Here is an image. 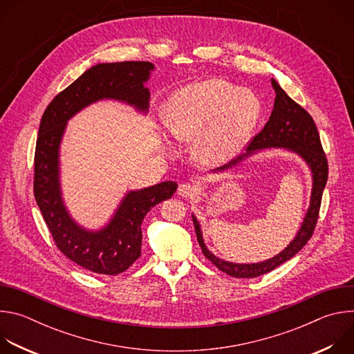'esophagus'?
I'll return each mask as SVG.
<instances>
[{"mask_svg":"<svg viewBox=\"0 0 354 354\" xmlns=\"http://www.w3.org/2000/svg\"><path fill=\"white\" fill-rule=\"evenodd\" d=\"M194 190H196L194 185H192L189 182H183L178 187V194L182 196V197H189V196H192L194 193Z\"/></svg>","mask_w":354,"mask_h":354,"instance_id":"esophagus-1","label":"esophagus"}]
</instances>
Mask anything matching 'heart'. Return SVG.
<instances>
[{"label": "heart", "mask_w": 354, "mask_h": 354, "mask_svg": "<svg viewBox=\"0 0 354 354\" xmlns=\"http://www.w3.org/2000/svg\"><path fill=\"white\" fill-rule=\"evenodd\" d=\"M259 115V99L252 91L223 80H206L169 96L164 124L174 138L193 141L196 161L218 165L238 153Z\"/></svg>", "instance_id": "b5f03b06"}]
</instances>
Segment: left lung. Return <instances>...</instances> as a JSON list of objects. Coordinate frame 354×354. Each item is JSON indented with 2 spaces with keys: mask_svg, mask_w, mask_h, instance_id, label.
I'll return each mask as SVG.
<instances>
[{
  "mask_svg": "<svg viewBox=\"0 0 354 354\" xmlns=\"http://www.w3.org/2000/svg\"><path fill=\"white\" fill-rule=\"evenodd\" d=\"M272 85L276 92V99H274V108L272 111V115L268 123L254 138L250 140L246 154H243L242 157H238L236 160L218 168L217 171H224L236 165L245 157L257 153V149L270 148V147L287 148L292 151V153H297L311 168L313 180H314L311 203L299 231L297 232L295 238L290 242V245L274 258L261 263H252V265L231 263L214 257L203 242V236H201L200 225L196 217L192 216L196 235H197V242L201 248V252H203V255L217 269L238 279H250V277H258L265 273H269L277 266L290 261L297 252H299L302 248H304V245L310 241L317 227L321 201H322V193L328 180V160L324 153L319 133L314 119L304 108L299 106L297 102H294V100L281 89V86L274 80H272Z\"/></svg>",
  "mask_w": 354,
  "mask_h": 354,
  "instance_id": "obj_1",
  "label": "left lung"
}]
</instances>
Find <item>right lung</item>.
Listing matches in <instances>:
<instances>
[{"label": "right lung", "mask_w": 354, "mask_h": 354, "mask_svg": "<svg viewBox=\"0 0 354 354\" xmlns=\"http://www.w3.org/2000/svg\"><path fill=\"white\" fill-rule=\"evenodd\" d=\"M154 64L122 62L96 64L55 96L46 108L36 140L33 193L56 246L78 266L115 276L141 255V223L162 200L172 197L178 183L162 182L126 194L111 223L100 231L81 228L64 207L59 180V148L66 123L99 99H118L147 112L149 91L144 82Z\"/></svg>", "instance_id": "1"}]
</instances>
